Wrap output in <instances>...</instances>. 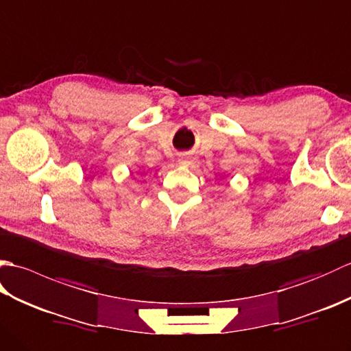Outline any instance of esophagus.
Here are the masks:
<instances>
[{
	"mask_svg": "<svg viewBox=\"0 0 351 351\" xmlns=\"http://www.w3.org/2000/svg\"><path fill=\"white\" fill-rule=\"evenodd\" d=\"M180 162L181 164H185V166H189V164H191V158L187 155H181L180 156Z\"/></svg>",
	"mask_w": 351,
	"mask_h": 351,
	"instance_id": "obj_1",
	"label": "esophagus"
}]
</instances>
